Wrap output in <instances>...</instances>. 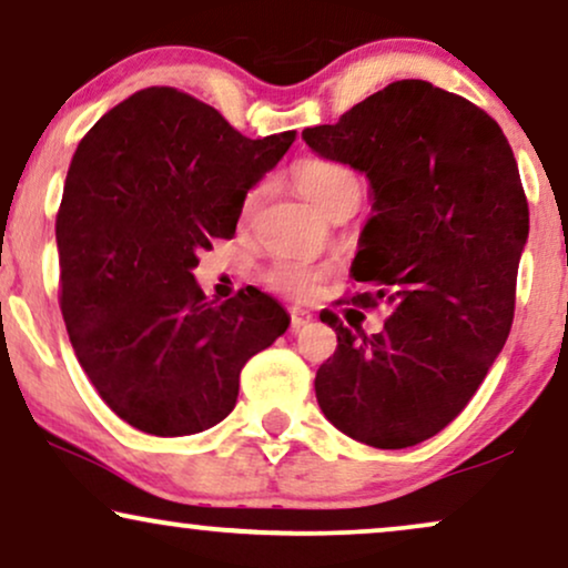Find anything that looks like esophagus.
I'll return each instance as SVG.
<instances>
[{
  "instance_id": "obj_1",
  "label": "esophagus",
  "mask_w": 568,
  "mask_h": 568,
  "mask_svg": "<svg viewBox=\"0 0 568 568\" xmlns=\"http://www.w3.org/2000/svg\"><path fill=\"white\" fill-rule=\"evenodd\" d=\"M291 327L293 329H298V327H304L308 320H312V314L308 312H304V308H291Z\"/></svg>"
}]
</instances>
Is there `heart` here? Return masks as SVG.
<instances>
[{
    "instance_id": "heart-1",
    "label": "heart",
    "mask_w": 568,
    "mask_h": 568,
    "mask_svg": "<svg viewBox=\"0 0 568 568\" xmlns=\"http://www.w3.org/2000/svg\"><path fill=\"white\" fill-rule=\"evenodd\" d=\"M291 181L304 196L312 201L322 214H327L329 220L335 217H348L356 212L358 201L364 196V183L348 164L329 160V156H298L291 164ZM264 193H267V181L254 183L243 193L241 199V220L248 222L260 210ZM327 277V272L317 267L312 262L301 260H275L267 270L262 272L264 285L270 291L283 293L288 298H308L317 293L322 280Z\"/></svg>"
}]
</instances>
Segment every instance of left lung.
Instances as JSON below:
<instances>
[{
  "label": "left lung",
  "instance_id": "1",
  "mask_svg": "<svg viewBox=\"0 0 568 568\" xmlns=\"http://www.w3.org/2000/svg\"><path fill=\"white\" fill-rule=\"evenodd\" d=\"M304 141L367 172L354 304H385L379 333L343 327L314 390L333 425L372 448H408L464 412L511 333L529 233L519 168L498 123L458 93L396 81ZM348 304V301H346Z\"/></svg>",
  "mask_w": 568,
  "mask_h": 568
}]
</instances>
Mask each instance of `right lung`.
<instances>
[{
    "label": "right lung",
    "mask_w": 568,
    "mask_h": 568,
    "mask_svg": "<svg viewBox=\"0 0 568 568\" xmlns=\"http://www.w3.org/2000/svg\"><path fill=\"white\" fill-rule=\"evenodd\" d=\"M293 141L246 139L191 93L152 85L78 143L57 210L62 320L91 385L141 433L217 425L243 364L288 329L267 293L210 301L191 270L233 239L243 193Z\"/></svg>",
    "instance_id": "1"
}]
</instances>
